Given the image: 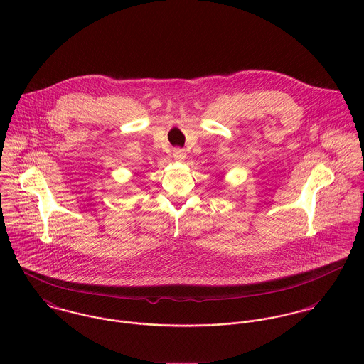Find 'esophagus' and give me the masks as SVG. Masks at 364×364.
Here are the masks:
<instances>
[{"label": "esophagus", "instance_id": "obj_1", "mask_svg": "<svg viewBox=\"0 0 364 364\" xmlns=\"http://www.w3.org/2000/svg\"><path fill=\"white\" fill-rule=\"evenodd\" d=\"M172 156H173L175 161L183 162L185 158H186V153H185L183 149H179V147H178V149H173V150H172Z\"/></svg>", "mask_w": 364, "mask_h": 364}]
</instances>
